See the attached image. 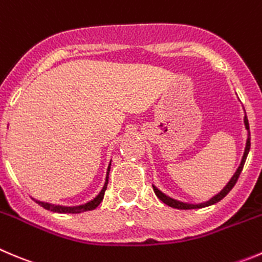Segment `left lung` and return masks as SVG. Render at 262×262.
Wrapping results in <instances>:
<instances>
[{
  "mask_svg": "<svg viewBox=\"0 0 262 262\" xmlns=\"http://www.w3.org/2000/svg\"><path fill=\"white\" fill-rule=\"evenodd\" d=\"M245 126L246 129H247V141H246V147H245V152H243V157L242 160H241V164L239 166H238V169L235 170V172L233 174V177L230 178L229 182L227 183V185H225L224 188H223L222 190H220L217 194H215L214 197H211V199L209 200V201H205V202H201V204H188V202H182V201H178V200H174L171 199V197H169V195L165 194L164 192H161V190L159 189V188L156 187V185L152 184V187H154V192L156 193V195L159 197L160 200H161L164 204H166L167 206L170 207H174V209H179V210H192V209H202V207H207V206H211V205H215L216 202L222 201L223 199H224L225 195L228 194V193L232 190V188L234 187L235 183H237L238 178H239L241 175V171H242L243 166H245V162H246V159H247V155L248 152H250V148H251V134H250V125H248V119L247 116H246L245 114Z\"/></svg>",
  "mask_w": 262,
  "mask_h": 262,
  "instance_id": "1",
  "label": "left lung"
}]
</instances>
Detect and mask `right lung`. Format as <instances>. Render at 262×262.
I'll use <instances>...</instances> for the list:
<instances>
[{
	"mask_svg": "<svg viewBox=\"0 0 262 262\" xmlns=\"http://www.w3.org/2000/svg\"><path fill=\"white\" fill-rule=\"evenodd\" d=\"M110 166H111V161L107 166V171H106V178H105V183H103L102 189L100 190L97 195H96L95 199L91 200V201L85 202L83 205H78V206H62V205H53V204H48V202H43L39 201V200H34L39 206H42L43 209L50 210L52 212H57V214H80V212L84 211H91V210H95L98 205L101 204V201L103 200V195H105V190L107 188V183H108V172H110Z\"/></svg>",
	"mask_w": 262,
	"mask_h": 262,
	"instance_id": "obj_1",
	"label": "right lung"
}]
</instances>
